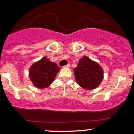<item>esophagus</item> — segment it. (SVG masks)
Segmentation results:
<instances>
[{
  "mask_svg": "<svg viewBox=\"0 0 134 134\" xmlns=\"http://www.w3.org/2000/svg\"><path fill=\"white\" fill-rule=\"evenodd\" d=\"M70 67V65L69 64H67V65H65L63 67Z\"/></svg>",
  "mask_w": 134,
  "mask_h": 134,
  "instance_id": "obj_1",
  "label": "esophagus"
}]
</instances>
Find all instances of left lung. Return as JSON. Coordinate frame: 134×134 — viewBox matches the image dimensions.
<instances>
[{
    "label": "left lung",
    "mask_w": 134,
    "mask_h": 134,
    "mask_svg": "<svg viewBox=\"0 0 134 134\" xmlns=\"http://www.w3.org/2000/svg\"><path fill=\"white\" fill-rule=\"evenodd\" d=\"M74 73L78 84L87 90L97 88L104 78L102 67L86 56H83L80 59L74 70Z\"/></svg>",
    "instance_id": "left-lung-1"
}]
</instances>
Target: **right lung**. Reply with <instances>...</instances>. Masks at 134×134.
Here are the masks:
<instances>
[{"label": "right lung", "mask_w": 134, "mask_h": 134, "mask_svg": "<svg viewBox=\"0 0 134 134\" xmlns=\"http://www.w3.org/2000/svg\"><path fill=\"white\" fill-rule=\"evenodd\" d=\"M59 71L57 64L44 56L30 66L29 78L35 87L44 89L53 82Z\"/></svg>", "instance_id": "1"}]
</instances>
